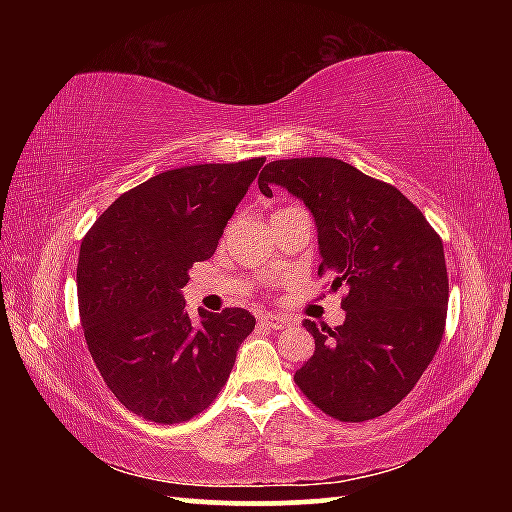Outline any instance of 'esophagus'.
Listing matches in <instances>:
<instances>
[{
  "mask_svg": "<svg viewBox=\"0 0 512 512\" xmlns=\"http://www.w3.org/2000/svg\"><path fill=\"white\" fill-rule=\"evenodd\" d=\"M259 323H262L268 329H284V327L289 325V318L275 316V314H264L262 318H259Z\"/></svg>",
  "mask_w": 512,
  "mask_h": 512,
  "instance_id": "esophagus-1",
  "label": "esophagus"
}]
</instances>
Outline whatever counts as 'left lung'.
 I'll return each mask as SVG.
<instances>
[{"label":"left lung","mask_w":512,"mask_h":512,"mask_svg":"<svg viewBox=\"0 0 512 512\" xmlns=\"http://www.w3.org/2000/svg\"><path fill=\"white\" fill-rule=\"evenodd\" d=\"M259 189H289L316 219L318 275L345 287V323L305 320L314 357L293 379L341 422H366L418 384L445 334L449 280L443 239L400 189L336 158L268 162Z\"/></svg>","instance_id":"1"}]
</instances>
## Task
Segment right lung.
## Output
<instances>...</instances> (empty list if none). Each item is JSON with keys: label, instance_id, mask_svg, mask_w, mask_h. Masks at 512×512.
<instances>
[{"label": "right lung", "instance_id": "1", "mask_svg": "<svg viewBox=\"0 0 512 512\" xmlns=\"http://www.w3.org/2000/svg\"><path fill=\"white\" fill-rule=\"evenodd\" d=\"M264 160L158 173L121 194L81 241L85 343L110 391L144 420L176 424L205 411L255 329L241 307L198 311L192 323L180 289L214 255Z\"/></svg>", "mask_w": 512, "mask_h": 512}]
</instances>
